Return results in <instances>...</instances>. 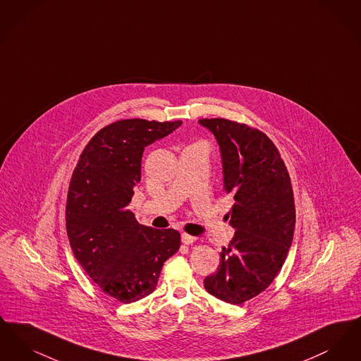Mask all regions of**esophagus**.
<instances>
[{"mask_svg":"<svg viewBox=\"0 0 361 361\" xmlns=\"http://www.w3.org/2000/svg\"><path fill=\"white\" fill-rule=\"evenodd\" d=\"M195 240H196V238L192 237V235H189V234H185V233L181 234V242H183L184 245H190V243H193Z\"/></svg>","mask_w":361,"mask_h":361,"instance_id":"1","label":"esophagus"}]
</instances>
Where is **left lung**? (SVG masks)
Masks as SVG:
<instances>
[{
	"label": "left lung",
	"instance_id": "1",
	"mask_svg": "<svg viewBox=\"0 0 361 361\" xmlns=\"http://www.w3.org/2000/svg\"><path fill=\"white\" fill-rule=\"evenodd\" d=\"M219 145L224 189L233 199L226 215L235 234L222 247L216 274L204 288L231 305L267 290L291 247L295 203L291 180L274 142L264 133L227 119H202Z\"/></svg>",
	"mask_w": 361,
	"mask_h": 361
}]
</instances>
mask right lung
<instances>
[{"label": "right lung", "instance_id": "add662e5", "mask_svg": "<svg viewBox=\"0 0 361 361\" xmlns=\"http://www.w3.org/2000/svg\"><path fill=\"white\" fill-rule=\"evenodd\" d=\"M181 121H119L89 140L71 176L66 231L74 257L109 296L131 303L150 295L180 233L137 224L128 209L145 147Z\"/></svg>", "mask_w": 361, "mask_h": 361}]
</instances>
